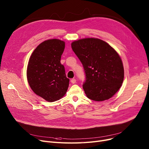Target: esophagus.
I'll list each match as a JSON object with an SVG mask.
<instances>
[{"mask_svg":"<svg viewBox=\"0 0 149 149\" xmlns=\"http://www.w3.org/2000/svg\"><path fill=\"white\" fill-rule=\"evenodd\" d=\"M70 82H71L72 84H75L76 83V80L75 79H73L70 80Z\"/></svg>","mask_w":149,"mask_h":149,"instance_id":"obj_1","label":"esophagus"}]
</instances>
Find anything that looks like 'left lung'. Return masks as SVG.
<instances>
[{"mask_svg":"<svg viewBox=\"0 0 149 149\" xmlns=\"http://www.w3.org/2000/svg\"><path fill=\"white\" fill-rule=\"evenodd\" d=\"M72 49L83 66L86 80L83 88L87 97L102 101L113 96L124 80L121 57L106 42L86 38L71 43Z\"/></svg>","mask_w":149,"mask_h":149,"instance_id":"8db88e82","label":"left lung"}]
</instances>
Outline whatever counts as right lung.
<instances>
[{"instance_id":"1","label":"right lung","mask_w":149,"mask_h":149,"mask_svg":"<svg viewBox=\"0 0 149 149\" xmlns=\"http://www.w3.org/2000/svg\"><path fill=\"white\" fill-rule=\"evenodd\" d=\"M65 42L49 39L39 45L31 54L27 67L29 86L36 95L49 102L63 97L67 92L69 79L61 64Z\"/></svg>"}]
</instances>
